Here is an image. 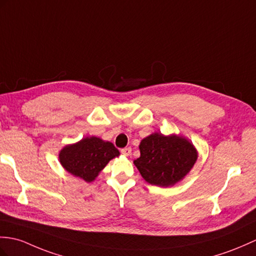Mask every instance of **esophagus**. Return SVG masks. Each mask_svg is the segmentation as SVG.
<instances>
[{
    "instance_id": "34e87169",
    "label": "esophagus",
    "mask_w": 256,
    "mask_h": 256,
    "mask_svg": "<svg viewBox=\"0 0 256 256\" xmlns=\"http://www.w3.org/2000/svg\"><path fill=\"white\" fill-rule=\"evenodd\" d=\"M130 152H132V150H130V147H126V148H122L121 150V154L124 156H130Z\"/></svg>"
}]
</instances>
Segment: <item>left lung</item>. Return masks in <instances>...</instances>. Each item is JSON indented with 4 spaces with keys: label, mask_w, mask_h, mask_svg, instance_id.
<instances>
[{
    "label": "left lung",
    "mask_w": 256,
    "mask_h": 256,
    "mask_svg": "<svg viewBox=\"0 0 256 256\" xmlns=\"http://www.w3.org/2000/svg\"><path fill=\"white\" fill-rule=\"evenodd\" d=\"M140 157L134 164L152 186H171L181 181L198 160V152L181 135L152 133L140 142Z\"/></svg>",
    "instance_id": "obj_1"
}]
</instances>
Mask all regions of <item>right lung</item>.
<instances>
[{"label": "right lung", "mask_w": 256, "mask_h": 256, "mask_svg": "<svg viewBox=\"0 0 256 256\" xmlns=\"http://www.w3.org/2000/svg\"><path fill=\"white\" fill-rule=\"evenodd\" d=\"M118 155L120 152L112 142L92 136L65 146L58 154V158L62 167L68 174L86 182H92L106 164Z\"/></svg>", "instance_id": "right-lung-1"}]
</instances>
